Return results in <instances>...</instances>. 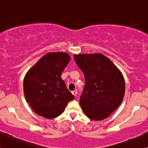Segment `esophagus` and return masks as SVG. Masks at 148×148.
<instances>
[{
    "instance_id": "obj_1",
    "label": "esophagus",
    "mask_w": 148,
    "mask_h": 148,
    "mask_svg": "<svg viewBox=\"0 0 148 148\" xmlns=\"http://www.w3.org/2000/svg\"><path fill=\"white\" fill-rule=\"evenodd\" d=\"M72 94H73V95H74L75 96L76 95H77V91H76V90L73 91V92H72Z\"/></svg>"
}]
</instances>
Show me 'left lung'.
Here are the masks:
<instances>
[{"instance_id": "obj_1", "label": "left lung", "mask_w": 148, "mask_h": 148, "mask_svg": "<svg viewBox=\"0 0 148 148\" xmlns=\"http://www.w3.org/2000/svg\"><path fill=\"white\" fill-rule=\"evenodd\" d=\"M82 71L85 84L79 105L89 119L102 120L114 112L123 100L125 82L120 71L101 54L74 55Z\"/></svg>"}]
</instances>
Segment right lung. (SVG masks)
I'll list each match as a JSON object with an SVG mask.
<instances>
[{"instance_id":"add662e5","label":"right lung","mask_w":148,"mask_h":148,"mask_svg":"<svg viewBox=\"0 0 148 148\" xmlns=\"http://www.w3.org/2000/svg\"><path fill=\"white\" fill-rule=\"evenodd\" d=\"M71 60L65 52L48 53L28 71L24 79L26 100L38 115L55 118L64 112L74 96L61 78Z\"/></svg>"}]
</instances>
